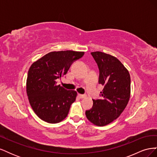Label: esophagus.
Here are the masks:
<instances>
[{"label": "esophagus", "instance_id": "esophagus-1", "mask_svg": "<svg viewBox=\"0 0 157 157\" xmlns=\"http://www.w3.org/2000/svg\"><path fill=\"white\" fill-rule=\"evenodd\" d=\"M78 96L80 98H84L85 97H86V96H85V95H82V94H78Z\"/></svg>", "mask_w": 157, "mask_h": 157}]
</instances>
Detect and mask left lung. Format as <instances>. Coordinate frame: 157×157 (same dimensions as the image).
I'll list each match as a JSON object with an SVG mask.
<instances>
[{"mask_svg":"<svg viewBox=\"0 0 157 157\" xmlns=\"http://www.w3.org/2000/svg\"><path fill=\"white\" fill-rule=\"evenodd\" d=\"M91 54L98 65L99 83L103 89L102 98L93 99V107L86 111V116L93 124L104 126L117 119L129 101L130 75L116 57L99 51Z\"/></svg>","mask_w":157,"mask_h":157,"instance_id":"1","label":"left lung"}]
</instances>
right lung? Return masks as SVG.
<instances>
[{
	"label": "right lung",
	"instance_id": "obj_1",
	"mask_svg": "<svg viewBox=\"0 0 157 157\" xmlns=\"http://www.w3.org/2000/svg\"><path fill=\"white\" fill-rule=\"evenodd\" d=\"M84 52L73 50L49 52L33 63L28 71L26 91L33 111L41 120L56 124L67 117L77 92L57 84L75 60Z\"/></svg>",
	"mask_w": 157,
	"mask_h": 157
}]
</instances>
